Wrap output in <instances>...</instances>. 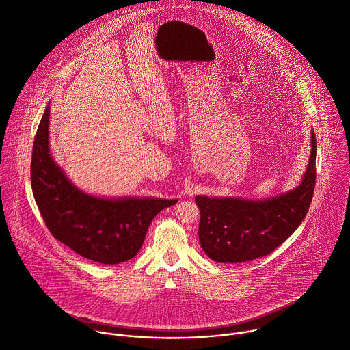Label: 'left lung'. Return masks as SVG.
Instances as JSON below:
<instances>
[{
    "mask_svg": "<svg viewBox=\"0 0 350 350\" xmlns=\"http://www.w3.org/2000/svg\"><path fill=\"white\" fill-rule=\"evenodd\" d=\"M317 139L311 131V154L301 183L266 199L196 195L200 210L199 243L218 263H243L269 255L306 218L317 181Z\"/></svg>",
    "mask_w": 350,
    "mask_h": 350,
    "instance_id": "8db88e82",
    "label": "left lung"
}]
</instances>
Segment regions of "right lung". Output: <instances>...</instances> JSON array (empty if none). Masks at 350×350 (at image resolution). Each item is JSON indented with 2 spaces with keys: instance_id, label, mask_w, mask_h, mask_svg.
I'll use <instances>...</instances> for the list:
<instances>
[{
  "instance_id": "obj_1",
  "label": "right lung",
  "mask_w": 350,
  "mask_h": 350,
  "mask_svg": "<svg viewBox=\"0 0 350 350\" xmlns=\"http://www.w3.org/2000/svg\"><path fill=\"white\" fill-rule=\"evenodd\" d=\"M50 105L39 122L31 159V187L54 239L100 265L132 259L142 248L155 215L177 199L106 198L76 187L55 162L49 146Z\"/></svg>"
}]
</instances>
